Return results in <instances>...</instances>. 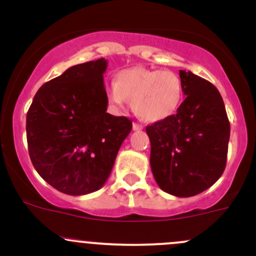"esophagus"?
Wrapping results in <instances>:
<instances>
[{
    "instance_id": "1",
    "label": "esophagus",
    "mask_w": 256,
    "mask_h": 256,
    "mask_svg": "<svg viewBox=\"0 0 256 256\" xmlns=\"http://www.w3.org/2000/svg\"><path fill=\"white\" fill-rule=\"evenodd\" d=\"M132 128L134 131H141L143 128V126L140 125V124H137V122H134L132 124Z\"/></svg>"
}]
</instances>
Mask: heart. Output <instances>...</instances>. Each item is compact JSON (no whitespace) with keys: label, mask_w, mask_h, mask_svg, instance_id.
<instances>
[{"label":"heart","mask_w":256,"mask_h":256,"mask_svg":"<svg viewBox=\"0 0 256 256\" xmlns=\"http://www.w3.org/2000/svg\"><path fill=\"white\" fill-rule=\"evenodd\" d=\"M109 106L115 110L132 100L134 110L150 122H159L178 112L184 98L181 78L171 70L132 66L120 70L116 80L106 85Z\"/></svg>","instance_id":"heart-1"}]
</instances>
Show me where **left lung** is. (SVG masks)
I'll return each instance as SVG.
<instances>
[{"label":"left lung","instance_id":"obj_1","mask_svg":"<svg viewBox=\"0 0 256 256\" xmlns=\"http://www.w3.org/2000/svg\"><path fill=\"white\" fill-rule=\"evenodd\" d=\"M186 98L178 113L146 128L150 168L158 186L169 194L192 196L212 187L226 168L230 122L216 87L180 70Z\"/></svg>","mask_w":256,"mask_h":256}]
</instances>
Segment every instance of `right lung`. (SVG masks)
<instances>
[{
    "mask_svg": "<svg viewBox=\"0 0 256 256\" xmlns=\"http://www.w3.org/2000/svg\"><path fill=\"white\" fill-rule=\"evenodd\" d=\"M106 66L104 58L70 66L38 88L26 114L34 168L66 194L100 190L132 128L128 118L106 113Z\"/></svg>",
    "mask_w": 256,
    "mask_h": 256,
    "instance_id": "right-lung-1",
    "label": "right lung"
}]
</instances>
